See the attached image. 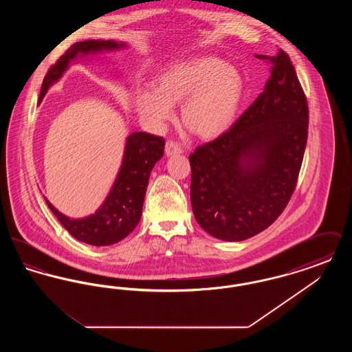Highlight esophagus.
Instances as JSON below:
<instances>
[{"instance_id":"34e87169","label":"esophagus","mask_w":352,"mask_h":352,"mask_svg":"<svg viewBox=\"0 0 352 352\" xmlns=\"http://www.w3.org/2000/svg\"><path fill=\"white\" fill-rule=\"evenodd\" d=\"M182 153H184V149H182L178 144H175V142H173V141H168V142H166V145H165V154H166L168 157L177 155V154H182Z\"/></svg>"}]
</instances>
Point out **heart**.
<instances>
[{
  "instance_id": "1",
  "label": "heart",
  "mask_w": 352,
  "mask_h": 352,
  "mask_svg": "<svg viewBox=\"0 0 352 352\" xmlns=\"http://www.w3.org/2000/svg\"><path fill=\"white\" fill-rule=\"evenodd\" d=\"M241 94L243 80L236 68L215 56L199 55L170 65L154 79V87H137L134 107L148 128L161 131L173 118V105L181 102L184 126L199 138L214 140L232 125Z\"/></svg>"
}]
</instances>
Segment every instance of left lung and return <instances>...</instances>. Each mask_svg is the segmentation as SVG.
<instances>
[{"label": "left lung", "mask_w": 352, "mask_h": 352, "mask_svg": "<svg viewBox=\"0 0 352 352\" xmlns=\"http://www.w3.org/2000/svg\"><path fill=\"white\" fill-rule=\"evenodd\" d=\"M256 58L269 65L261 95L228 132L190 154L194 217L224 241L250 239L280 217L307 142V101L287 54Z\"/></svg>", "instance_id": "1"}]
</instances>
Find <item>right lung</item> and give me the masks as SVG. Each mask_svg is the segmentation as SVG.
Returning <instances> with one entry per match:
<instances>
[{
    "mask_svg": "<svg viewBox=\"0 0 352 352\" xmlns=\"http://www.w3.org/2000/svg\"><path fill=\"white\" fill-rule=\"evenodd\" d=\"M126 47L128 45L125 42L111 39H91L74 43L49 69L43 79L38 102H42L51 85L65 75L71 63ZM164 149L165 141L158 135L145 132L129 134L125 140L122 161L116 179L95 214L84 218H69L56 210L47 198H45L46 203L59 223L76 240L95 247L116 244L131 234L138 224L151 170L164 157Z\"/></svg>",
    "mask_w": 352,
    "mask_h": 352,
    "instance_id": "add662e5",
    "label": "right lung"
}]
</instances>
